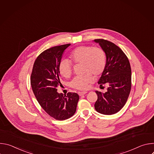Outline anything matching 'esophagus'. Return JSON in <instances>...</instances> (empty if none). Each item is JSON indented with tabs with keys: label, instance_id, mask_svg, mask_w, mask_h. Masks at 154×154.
<instances>
[{
	"label": "esophagus",
	"instance_id": "obj_1",
	"mask_svg": "<svg viewBox=\"0 0 154 154\" xmlns=\"http://www.w3.org/2000/svg\"><path fill=\"white\" fill-rule=\"evenodd\" d=\"M86 93H87V92H86V91L79 92V95L80 96H83V95H84V94H86Z\"/></svg>",
	"mask_w": 154,
	"mask_h": 154
}]
</instances>
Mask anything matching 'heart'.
I'll list each match as a JSON object with an SVG mask.
<instances>
[{
    "mask_svg": "<svg viewBox=\"0 0 154 154\" xmlns=\"http://www.w3.org/2000/svg\"><path fill=\"white\" fill-rule=\"evenodd\" d=\"M70 60L74 63H82L83 76L76 77L71 82V86L79 90L88 88L93 82L94 76L97 77L103 72L106 61L105 51L100 48L91 46H81L74 49L69 54ZM58 71L64 78L71 77L72 72V66L67 58H62L58 64Z\"/></svg>",
    "mask_w": 154,
    "mask_h": 154,
    "instance_id": "1",
    "label": "heart"
}]
</instances>
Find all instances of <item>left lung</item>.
Listing matches in <instances>:
<instances>
[{"label":"left lung","mask_w":154,"mask_h":154,"mask_svg":"<svg viewBox=\"0 0 154 154\" xmlns=\"http://www.w3.org/2000/svg\"><path fill=\"white\" fill-rule=\"evenodd\" d=\"M94 41L105 51L106 57L105 68L98 83L100 86H108L104 93L96 91L97 100L94 108L101 114L111 115L120 110L128 97L131 79L130 64L124 52L114 43L103 39Z\"/></svg>","instance_id":"obj_1"}]
</instances>
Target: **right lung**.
Returning a JSON list of instances; mask_svg holds the SVG:
<instances>
[{"label": "right lung", "mask_w": 154, "mask_h": 154, "mask_svg": "<svg viewBox=\"0 0 154 154\" xmlns=\"http://www.w3.org/2000/svg\"><path fill=\"white\" fill-rule=\"evenodd\" d=\"M71 45L55 46L42 52L36 59L31 74L33 92L41 106L49 116L59 121L67 119L76 112L79 96L57 92L60 85L58 64L65 49Z\"/></svg>", "instance_id": "right-lung-1"}]
</instances>
